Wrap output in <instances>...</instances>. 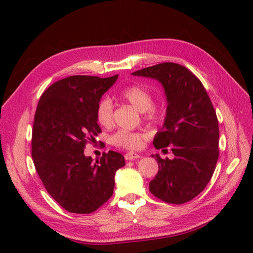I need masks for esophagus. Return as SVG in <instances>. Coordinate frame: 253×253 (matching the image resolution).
<instances>
[{"label":"esophagus","mask_w":253,"mask_h":253,"mask_svg":"<svg viewBox=\"0 0 253 253\" xmlns=\"http://www.w3.org/2000/svg\"><path fill=\"white\" fill-rule=\"evenodd\" d=\"M141 157L139 155L138 153H135V152H128L125 154V159L127 161H132V160H137V159H140Z\"/></svg>","instance_id":"obj_1"}]
</instances>
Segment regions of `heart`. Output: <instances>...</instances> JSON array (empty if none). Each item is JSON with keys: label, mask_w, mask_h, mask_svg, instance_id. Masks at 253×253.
Returning a JSON list of instances; mask_svg holds the SVG:
<instances>
[{"label": "heart", "mask_w": 253, "mask_h": 253, "mask_svg": "<svg viewBox=\"0 0 253 253\" xmlns=\"http://www.w3.org/2000/svg\"><path fill=\"white\" fill-rule=\"evenodd\" d=\"M117 96L135 106L137 110L143 112L147 121L158 122L162 118L163 111L152 104L153 96L151 92L140 84L126 85L118 91ZM96 118L101 125H111L113 121V103L109 98H104L99 102L96 106ZM146 139L147 135L143 132L120 129L113 133L110 140L116 147L135 150L140 148Z\"/></svg>", "instance_id": "heart-1"}]
</instances>
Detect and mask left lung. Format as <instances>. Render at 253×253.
<instances>
[{
	"label": "left lung",
	"mask_w": 253,
	"mask_h": 253,
	"mask_svg": "<svg viewBox=\"0 0 253 253\" xmlns=\"http://www.w3.org/2000/svg\"><path fill=\"white\" fill-rule=\"evenodd\" d=\"M158 80L164 89L166 116L162 131L154 137L155 149L169 148L174 159H161L149 190L161 200L182 204L202 192L218 159V122L202 83L176 63H161L132 73Z\"/></svg>",
	"instance_id": "left-lung-1"
}]
</instances>
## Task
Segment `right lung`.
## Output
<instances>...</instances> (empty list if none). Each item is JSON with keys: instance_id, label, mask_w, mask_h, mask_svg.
<instances>
[{"instance_id": "obj_1", "label": "right lung", "mask_w": 253, "mask_h": 253, "mask_svg": "<svg viewBox=\"0 0 253 253\" xmlns=\"http://www.w3.org/2000/svg\"><path fill=\"white\" fill-rule=\"evenodd\" d=\"M118 75L107 78L71 76L54 83L41 95L32 129L31 154L42 184L66 211L88 214L109 200L123 155L85 157V143L101 132L96 106Z\"/></svg>"}]
</instances>
